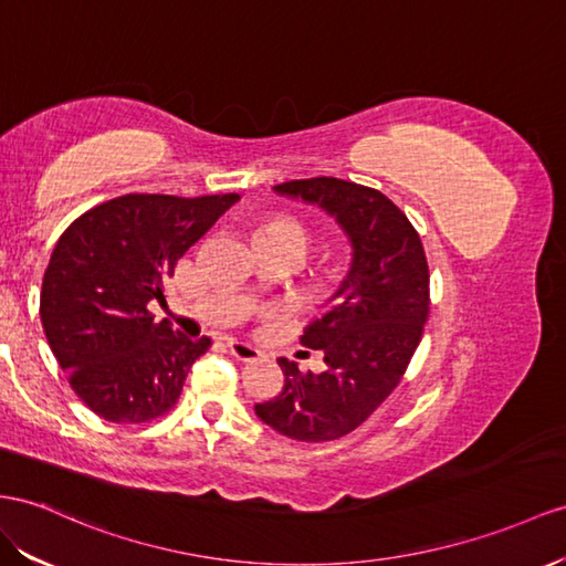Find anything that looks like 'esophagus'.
<instances>
[{
  "label": "esophagus",
  "instance_id": "1",
  "mask_svg": "<svg viewBox=\"0 0 566 566\" xmlns=\"http://www.w3.org/2000/svg\"><path fill=\"white\" fill-rule=\"evenodd\" d=\"M227 349L229 354L239 358V360H255L260 358V352L255 349V346L245 344V342H239V339H227Z\"/></svg>",
  "mask_w": 566,
  "mask_h": 566
}]
</instances>
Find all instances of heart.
<instances>
[{"instance_id": "1", "label": "heart", "mask_w": 566, "mask_h": 566, "mask_svg": "<svg viewBox=\"0 0 566 566\" xmlns=\"http://www.w3.org/2000/svg\"><path fill=\"white\" fill-rule=\"evenodd\" d=\"M258 237H294L303 245H306V237H303V229L292 220H272L263 229H260Z\"/></svg>"}]
</instances>
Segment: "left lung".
I'll return each instance as SVG.
<instances>
[{
  "label": "left lung",
  "instance_id": "1",
  "mask_svg": "<svg viewBox=\"0 0 566 566\" xmlns=\"http://www.w3.org/2000/svg\"><path fill=\"white\" fill-rule=\"evenodd\" d=\"M277 196L321 208L352 245V263L301 344L323 352V373L277 358L282 392L255 403L265 426L301 442L337 440L392 395L423 335L428 263L421 239L392 200L335 177L286 181Z\"/></svg>",
  "mask_w": 566,
  "mask_h": 566
}]
</instances>
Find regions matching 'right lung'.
<instances>
[{
	"label": "right lung",
	"instance_id": "add662e5",
	"mask_svg": "<svg viewBox=\"0 0 566 566\" xmlns=\"http://www.w3.org/2000/svg\"><path fill=\"white\" fill-rule=\"evenodd\" d=\"M239 200L128 193L103 202L56 241L40 317L74 392L112 423H143L177 403L210 339H191L150 306L165 303L177 260Z\"/></svg>",
	"mask_w": 566,
	"mask_h": 566
}]
</instances>
